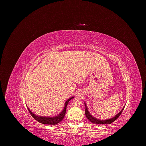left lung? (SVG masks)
<instances>
[{"instance_id":"8db88e82","label":"left lung","mask_w":146,"mask_h":146,"mask_svg":"<svg viewBox=\"0 0 146 146\" xmlns=\"http://www.w3.org/2000/svg\"><path fill=\"white\" fill-rule=\"evenodd\" d=\"M85 106H86V115L87 117V118H88V119H89L90 121H91V122H92L93 123H96V124H106V123H111L112 122H113L114 121H115L118 117L121 115V114L122 113V112L123 111V110L125 108V106L122 108V109L117 114H116L113 118H110V119H105V120H102V119H99L98 118H96L95 117H94V116H92L89 112L87 106L86 105V103H84Z\"/></svg>"}]
</instances>
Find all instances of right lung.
I'll return each instance as SVG.
<instances>
[{
  "label": "right lung",
  "mask_w": 146,
  "mask_h": 146,
  "mask_svg": "<svg viewBox=\"0 0 146 146\" xmlns=\"http://www.w3.org/2000/svg\"><path fill=\"white\" fill-rule=\"evenodd\" d=\"M74 96H72L71 98H70L69 99H68L65 103V106L64 108L63 109V110H62V111L57 115L54 116V117H43V116H40V115H37L35 114L33 112H32L30 109L28 108V107H27L30 114H31V115L38 122H39L41 123H43V124H47V125H56L57 123H58L59 122H60L62 119L64 118V117L65 115L66 114V107L68 103L69 102V101L74 98Z\"/></svg>",
  "instance_id": "right-lung-1"
}]
</instances>
